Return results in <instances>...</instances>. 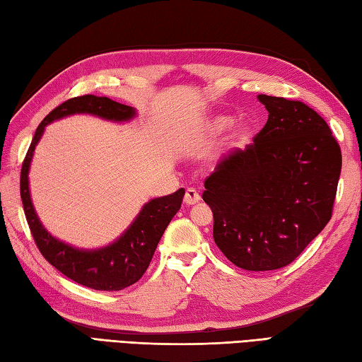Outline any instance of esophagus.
I'll return each instance as SVG.
<instances>
[{
  "mask_svg": "<svg viewBox=\"0 0 362 362\" xmlns=\"http://www.w3.org/2000/svg\"><path fill=\"white\" fill-rule=\"evenodd\" d=\"M199 199H202V197H199V194L198 192L195 190V189H192V187H189L187 190H186V194H184V203H186L187 206H190V204H197Z\"/></svg>",
  "mask_w": 362,
  "mask_h": 362,
  "instance_id": "1",
  "label": "esophagus"
}]
</instances>
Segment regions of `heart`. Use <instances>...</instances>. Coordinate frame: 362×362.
I'll return each instance as SVG.
<instances>
[{
	"label": "heart",
	"mask_w": 362,
	"mask_h": 362,
	"mask_svg": "<svg viewBox=\"0 0 362 362\" xmlns=\"http://www.w3.org/2000/svg\"><path fill=\"white\" fill-rule=\"evenodd\" d=\"M232 122H234V119H232L230 116L220 115V116H215L209 120L207 128H209V132L214 134H221L228 130V128L232 125ZM251 136H252L251 127L246 124H240L235 127L234 133H232V141L238 144V146H243V144H246L249 139H251Z\"/></svg>",
	"instance_id": "obj_1"
}]
</instances>
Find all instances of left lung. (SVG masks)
Here are the masks:
<instances>
[{"instance_id": "left-lung-1", "label": "left lung", "mask_w": 362, "mask_h": 362, "mask_svg": "<svg viewBox=\"0 0 362 362\" xmlns=\"http://www.w3.org/2000/svg\"><path fill=\"white\" fill-rule=\"evenodd\" d=\"M268 120L204 181L214 240L235 267L284 268L332 218L342 156L330 127L299 100L257 95Z\"/></svg>"}]
</instances>
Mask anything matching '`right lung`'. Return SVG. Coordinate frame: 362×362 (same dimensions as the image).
<instances>
[{
  "mask_svg": "<svg viewBox=\"0 0 362 362\" xmlns=\"http://www.w3.org/2000/svg\"><path fill=\"white\" fill-rule=\"evenodd\" d=\"M94 115L115 122H127L136 116L133 107L124 105L108 98L86 94L72 98L54 108L35 130L34 139L23 160L20 176V195L24 215L35 240V245L45 259L62 274L74 282L98 291H119L138 282L147 271L156 246L168 223L180 211L186 190L150 199L144 204L139 215L116 242L99 249H78L60 242L45 229L38 220L29 192V167L35 146L45 132V127L54 120L71 115Z\"/></svg>",
  "mask_w": 362,
  "mask_h": 362,
  "instance_id": "add662e5",
  "label": "right lung"
}]
</instances>
